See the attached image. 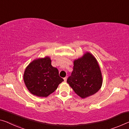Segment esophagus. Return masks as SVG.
I'll return each instance as SVG.
<instances>
[{"label":"esophagus","mask_w":129,"mask_h":129,"mask_svg":"<svg viewBox=\"0 0 129 129\" xmlns=\"http://www.w3.org/2000/svg\"><path fill=\"white\" fill-rule=\"evenodd\" d=\"M67 77H64V78L65 82H66V81H67Z\"/></svg>","instance_id":"34e87169"}]
</instances>
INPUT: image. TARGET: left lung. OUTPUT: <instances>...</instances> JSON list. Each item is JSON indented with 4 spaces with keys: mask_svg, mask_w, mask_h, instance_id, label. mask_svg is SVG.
<instances>
[{
    "mask_svg": "<svg viewBox=\"0 0 129 129\" xmlns=\"http://www.w3.org/2000/svg\"><path fill=\"white\" fill-rule=\"evenodd\" d=\"M73 70L67 83L81 98L93 95L101 89L102 79L101 68L96 59L89 52L73 61Z\"/></svg>",
    "mask_w": 129,
    "mask_h": 129,
    "instance_id": "1",
    "label": "left lung"
}]
</instances>
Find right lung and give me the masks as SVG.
I'll return each mask as SVG.
<instances>
[{
    "instance_id": "right-lung-1",
    "label": "right lung",
    "mask_w": 129,
    "mask_h": 129,
    "mask_svg": "<svg viewBox=\"0 0 129 129\" xmlns=\"http://www.w3.org/2000/svg\"><path fill=\"white\" fill-rule=\"evenodd\" d=\"M51 61L48 56L37 58L26 68L23 80L27 89L33 95L47 97L64 81L59 76L58 69L51 64Z\"/></svg>"
}]
</instances>
